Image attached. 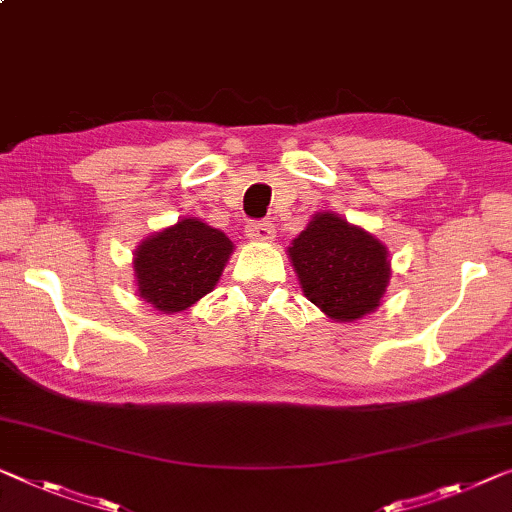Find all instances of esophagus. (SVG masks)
Segmentation results:
<instances>
[{
	"label": "esophagus",
	"instance_id": "obj_1",
	"mask_svg": "<svg viewBox=\"0 0 512 512\" xmlns=\"http://www.w3.org/2000/svg\"><path fill=\"white\" fill-rule=\"evenodd\" d=\"M273 223L269 220H253L246 225V236L250 241H271L273 239Z\"/></svg>",
	"mask_w": 512,
	"mask_h": 512
}]
</instances>
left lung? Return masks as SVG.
I'll return each instance as SVG.
<instances>
[{
  "label": "left lung",
  "instance_id": "left-lung-1",
  "mask_svg": "<svg viewBox=\"0 0 512 512\" xmlns=\"http://www.w3.org/2000/svg\"><path fill=\"white\" fill-rule=\"evenodd\" d=\"M287 253L303 294L335 322L377 310L391 280L384 243L331 211L315 213Z\"/></svg>",
  "mask_w": 512,
  "mask_h": 512
}]
</instances>
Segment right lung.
Wrapping results in <instances>:
<instances>
[{
	"mask_svg": "<svg viewBox=\"0 0 512 512\" xmlns=\"http://www.w3.org/2000/svg\"><path fill=\"white\" fill-rule=\"evenodd\" d=\"M232 250L234 243L216 227L183 218L137 246V294L167 315L186 310L216 287Z\"/></svg>",
	"mask_w": 512,
	"mask_h": 512,
	"instance_id": "1",
	"label": "right lung"
}]
</instances>
